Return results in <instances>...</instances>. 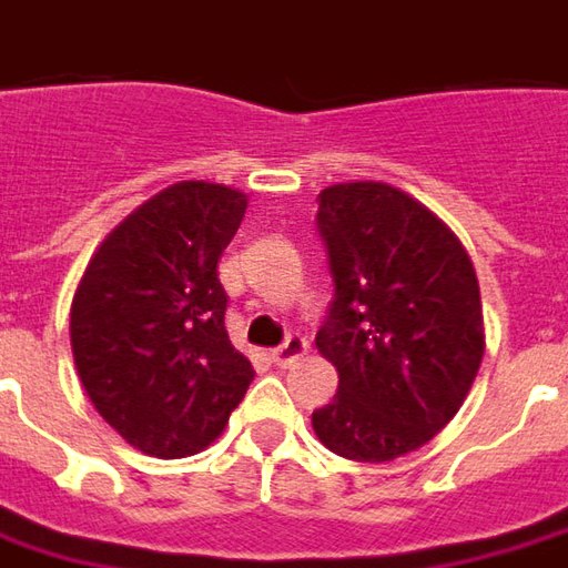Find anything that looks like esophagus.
<instances>
[{"label":"esophagus","instance_id":"34e87169","mask_svg":"<svg viewBox=\"0 0 568 568\" xmlns=\"http://www.w3.org/2000/svg\"><path fill=\"white\" fill-rule=\"evenodd\" d=\"M304 353H307V341L301 338V335H288L276 351H271V359H273V366L288 368V366H295Z\"/></svg>","mask_w":568,"mask_h":568}]
</instances>
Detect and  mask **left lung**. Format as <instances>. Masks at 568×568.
I'll use <instances>...</instances> for the list:
<instances>
[{"mask_svg":"<svg viewBox=\"0 0 568 568\" xmlns=\"http://www.w3.org/2000/svg\"><path fill=\"white\" fill-rule=\"evenodd\" d=\"M316 230L335 283L316 347L338 394L313 430L341 458L394 462L434 439L477 378V273L427 205L381 181L325 187Z\"/></svg>","mask_w":568,"mask_h":568,"instance_id":"obj_1","label":"left lung"}]
</instances>
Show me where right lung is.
Listing matches in <instances>:
<instances>
[{
  "label": "right lung",
  "instance_id": "add662e5",
  "mask_svg": "<svg viewBox=\"0 0 568 568\" xmlns=\"http://www.w3.org/2000/svg\"><path fill=\"white\" fill-rule=\"evenodd\" d=\"M245 193L172 184L94 252L70 311L91 406L134 449L187 458L215 443L255 368L227 338L217 257L243 224Z\"/></svg>",
  "mask_w": 568,
  "mask_h": 568
}]
</instances>
